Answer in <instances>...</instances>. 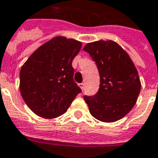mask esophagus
<instances>
[{
    "instance_id": "esophagus-1",
    "label": "esophagus",
    "mask_w": 158,
    "mask_h": 158,
    "mask_svg": "<svg viewBox=\"0 0 158 158\" xmlns=\"http://www.w3.org/2000/svg\"><path fill=\"white\" fill-rule=\"evenodd\" d=\"M79 87L81 88V89H82V90H84V89H85V83H81V84H79Z\"/></svg>"
}]
</instances>
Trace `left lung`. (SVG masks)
I'll use <instances>...</instances> for the list:
<instances>
[{"mask_svg":"<svg viewBox=\"0 0 158 158\" xmlns=\"http://www.w3.org/2000/svg\"><path fill=\"white\" fill-rule=\"evenodd\" d=\"M96 62L100 75L96 95L84 96L90 114L102 122L123 118L135 105L141 84L129 54L115 41L90 42L83 49Z\"/></svg>","mask_w":158,"mask_h":158,"instance_id":"8db88e82","label":"left lung"}]
</instances>
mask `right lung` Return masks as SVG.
Instances as JSON below:
<instances>
[{"instance_id":"add662e5","label":"right lung","mask_w":158,"mask_h":158,"mask_svg":"<svg viewBox=\"0 0 158 158\" xmlns=\"http://www.w3.org/2000/svg\"><path fill=\"white\" fill-rule=\"evenodd\" d=\"M82 43L56 36L33 52L21 68L19 89L32 112L55 118L67 112L81 89L73 81L72 62Z\"/></svg>"}]
</instances>
